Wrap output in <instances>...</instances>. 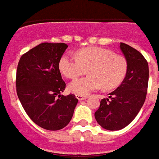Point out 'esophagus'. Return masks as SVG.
Returning <instances> with one entry per match:
<instances>
[{
  "label": "esophagus",
  "mask_w": 159,
  "mask_h": 159,
  "mask_svg": "<svg viewBox=\"0 0 159 159\" xmlns=\"http://www.w3.org/2000/svg\"><path fill=\"white\" fill-rule=\"evenodd\" d=\"M75 97H76V98H77V99H78V100H80V101L85 100V99H86V97H85V96H81V95H76Z\"/></svg>",
  "instance_id": "1"
}]
</instances>
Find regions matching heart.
<instances>
[{
  "label": "heart",
  "instance_id": "1",
  "mask_svg": "<svg viewBox=\"0 0 159 159\" xmlns=\"http://www.w3.org/2000/svg\"><path fill=\"white\" fill-rule=\"evenodd\" d=\"M59 69L68 79L84 75L87 77L75 80L68 89L73 93L84 96L102 87L110 91L119 86L125 77L128 62L123 55L99 46H90L79 50L76 57L64 54L59 61Z\"/></svg>",
  "mask_w": 159,
  "mask_h": 159
}]
</instances>
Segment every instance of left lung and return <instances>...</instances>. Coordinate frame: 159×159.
I'll list each match as a JSON object with an SVG mask.
<instances>
[{
	"label": "left lung",
	"instance_id": "left-lung-1",
	"mask_svg": "<svg viewBox=\"0 0 159 159\" xmlns=\"http://www.w3.org/2000/svg\"><path fill=\"white\" fill-rule=\"evenodd\" d=\"M120 49L128 62L122 84L101 100L95 113L97 123L108 130H119L130 124L144 104L148 92L149 68L148 61L140 52L125 43Z\"/></svg>",
	"mask_w": 159,
	"mask_h": 159
}]
</instances>
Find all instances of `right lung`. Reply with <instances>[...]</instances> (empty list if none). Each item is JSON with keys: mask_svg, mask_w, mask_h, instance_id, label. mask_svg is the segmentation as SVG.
<instances>
[{"mask_svg": "<svg viewBox=\"0 0 159 159\" xmlns=\"http://www.w3.org/2000/svg\"><path fill=\"white\" fill-rule=\"evenodd\" d=\"M65 43H41L20 57L16 75L18 99L37 125L58 130L70 122L78 99L74 94L61 96L66 84L59 61L67 49Z\"/></svg>", "mask_w": 159, "mask_h": 159, "instance_id": "add662e5", "label": "right lung"}]
</instances>
